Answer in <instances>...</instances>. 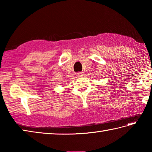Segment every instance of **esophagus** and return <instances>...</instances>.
<instances>
[{
	"label": "esophagus",
	"mask_w": 152,
	"mask_h": 152,
	"mask_svg": "<svg viewBox=\"0 0 152 152\" xmlns=\"http://www.w3.org/2000/svg\"><path fill=\"white\" fill-rule=\"evenodd\" d=\"M83 76V73L82 72H80L77 73V76H78V77H82Z\"/></svg>",
	"instance_id": "esophagus-1"
}]
</instances>
